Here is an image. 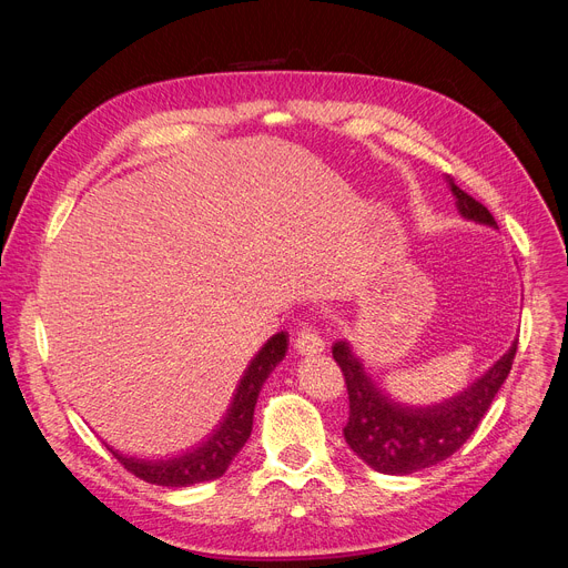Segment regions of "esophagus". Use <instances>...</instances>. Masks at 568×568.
<instances>
[{
  "label": "esophagus",
  "mask_w": 568,
  "mask_h": 568,
  "mask_svg": "<svg viewBox=\"0 0 568 568\" xmlns=\"http://www.w3.org/2000/svg\"><path fill=\"white\" fill-rule=\"evenodd\" d=\"M292 343H294V349H296V352H300V354H308V356L320 354V352L324 349V341L320 338V334L313 329V326H308V324L300 326V329L294 332Z\"/></svg>",
  "instance_id": "esophagus-1"
}]
</instances>
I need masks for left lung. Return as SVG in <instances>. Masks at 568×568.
I'll return each mask as SVG.
<instances>
[{
  "label": "left lung",
  "instance_id": "1",
  "mask_svg": "<svg viewBox=\"0 0 568 568\" xmlns=\"http://www.w3.org/2000/svg\"><path fill=\"white\" fill-rule=\"evenodd\" d=\"M458 212L476 223L497 227L488 209L467 195L449 179ZM518 341L511 349L469 389L430 407L400 405L386 396L364 364L356 359L349 343L338 341L332 352L343 371L349 398V419L343 428L349 449L382 474H412L452 458L481 424L499 386L509 377Z\"/></svg>",
  "mask_w": 568,
  "mask_h": 568
}]
</instances>
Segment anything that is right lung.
<instances>
[{
  "mask_svg": "<svg viewBox=\"0 0 568 568\" xmlns=\"http://www.w3.org/2000/svg\"><path fill=\"white\" fill-rule=\"evenodd\" d=\"M285 352H287L285 332L272 336L264 343V347L255 354V359L246 368L242 382H239L234 400L227 409L223 424L212 437H209L202 446H197V449H193L191 454L170 458V460H142V458H129L124 454H119L108 444L105 446L112 452V456L124 465L126 471L135 474L138 479L146 484L182 488V486L219 479V476L225 474L234 456L244 449L246 439L251 437L253 412H255L262 384L283 362Z\"/></svg>",
  "mask_w": 568,
  "mask_h": 568,
  "instance_id": "right-lung-1",
  "label": "right lung"
}]
</instances>
